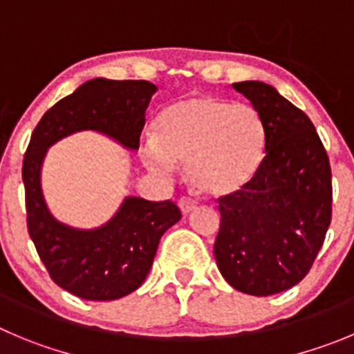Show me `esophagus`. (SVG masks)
<instances>
[{
	"instance_id": "34e87169",
	"label": "esophagus",
	"mask_w": 354,
	"mask_h": 354,
	"mask_svg": "<svg viewBox=\"0 0 354 354\" xmlns=\"http://www.w3.org/2000/svg\"><path fill=\"white\" fill-rule=\"evenodd\" d=\"M178 206H180L181 213L183 214H188L190 211H194L197 207V203L194 199H190V197H181L180 203H178Z\"/></svg>"
}]
</instances>
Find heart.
Wrapping results in <instances>:
<instances>
[{"instance_id":"1","label":"heart","mask_w":354,"mask_h":354,"mask_svg":"<svg viewBox=\"0 0 354 354\" xmlns=\"http://www.w3.org/2000/svg\"><path fill=\"white\" fill-rule=\"evenodd\" d=\"M266 150V124L257 108L211 94H192L167 104L143 150L148 169L167 174L187 164L196 192L220 197L243 188Z\"/></svg>"}]
</instances>
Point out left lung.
Instances as JSON below:
<instances>
[{
    "label": "left lung",
    "mask_w": 354,
    "mask_h": 354,
    "mask_svg": "<svg viewBox=\"0 0 354 354\" xmlns=\"http://www.w3.org/2000/svg\"><path fill=\"white\" fill-rule=\"evenodd\" d=\"M266 124V153L243 188L218 197L214 259L227 283L267 297L311 270L332 222V169L315 125L263 82H239Z\"/></svg>",
    "instance_id": "8db88e82"
}]
</instances>
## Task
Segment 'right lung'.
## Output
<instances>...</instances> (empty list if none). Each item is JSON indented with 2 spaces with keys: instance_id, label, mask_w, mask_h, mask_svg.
I'll list each match as a JSON object with an SVG mask.
<instances>
[{
  "instance_id": "1",
  "label": "right lung",
  "mask_w": 354,
  "mask_h": 354,
  "mask_svg": "<svg viewBox=\"0 0 354 354\" xmlns=\"http://www.w3.org/2000/svg\"><path fill=\"white\" fill-rule=\"evenodd\" d=\"M157 91L147 80L85 82L43 115L22 162L28 232L55 285L85 300H115L140 288L162 234L181 218L173 201L127 197L106 225L77 230L57 222L43 201L45 151L77 131H99L131 150L140 148L145 111Z\"/></svg>"
}]
</instances>
